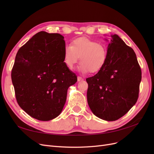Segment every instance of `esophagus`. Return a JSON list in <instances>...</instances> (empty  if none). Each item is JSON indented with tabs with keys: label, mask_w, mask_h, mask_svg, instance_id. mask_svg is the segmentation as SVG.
Segmentation results:
<instances>
[{
	"label": "esophagus",
	"mask_w": 154,
	"mask_h": 154,
	"mask_svg": "<svg viewBox=\"0 0 154 154\" xmlns=\"http://www.w3.org/2000/svg\"><path fill=\"white\" fill-rule=\"evenodd\" d=\"M77 79H78V82H81V81L83 80V78H82L81 76H78Z\"/></svg>",
	"instance_id": "34e87169"
}]
</instances>
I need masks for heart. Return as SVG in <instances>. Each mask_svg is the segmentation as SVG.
<instances>
[{"label": "heart", "instance_id": "b5f03b06", "mask_svg": "<svg viewBox=\"0 0 154 154\" xmlns=\"http://www.w3.org/2000/svg\"><path fill=\"white\" fill-rule=\"evenodd\" d=\"M80 57L78 69L82 72H97L104 67L107 58V50L103 45L86 37L74 39L71 45L63 48V60L66 66L72 69Z\"/></svg>", "mask_w": 154, "mask_h": 154}]
</instances>
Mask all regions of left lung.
Returning a JSON list of instances; mask_svg holds the SVG:
<instances>
[{"instance_id": "1", "label": "left lung", "mask_w": 154, "mask_h": 154, "mask_svg": "<svg viewBox=\"0 0 154 154\" xmlns=\"http://www.w3.org/2000/svg\"><path fill=\"white\" fill-rule=\"evenodd\" d=\"M106 63L94 76L88 78L87 102L97 118L113 122L136 104L141 70L136 53L118 35H111Z\"/></svg>"}]
</instances>
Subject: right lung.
<instances>
[{
  "label": "right lung",
  "mask_w": 154,
  "mask_h": 154,
  "mask_svg": "<svg viewBox=\"0 0 154 154\" xmlns=\"http://www.w3.org/2000/svg\"><path fill=\"white\" fill-rule=\"evenodd\" d=\"M64 37L40 31L18 49L11 71L16 99L32 118L49 121L62 112L77 76L63 60Z\"/></svg>",
  "instance_id": "right-lung-1"
}]
</instances>
